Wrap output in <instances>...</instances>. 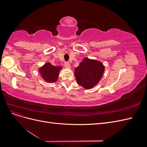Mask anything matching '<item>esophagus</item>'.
<instances>
[{
  "label": "esophagus",
  "instance_id": "esophagus-1",
  "mask_svg": "<svg viewBox=\"0 0 147 147\" xmlns=\"http://www.w3.org/2000/svg\"><path fill=\"white\" fill-rule=\"evenodd\" d=\"M64 67L66 69H70V65L69 63H67V62H65L64 63Z\"/></svg>",
  "mask_w": 147,
  "mask_h": 147
}]
</instances>
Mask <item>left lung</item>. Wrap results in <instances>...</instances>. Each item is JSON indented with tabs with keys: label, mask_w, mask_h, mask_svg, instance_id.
I'll return each instance as SVG.
<instances>
[{
	"label": "left lung",
	"mask_w": 147,
	"mask_h": 147,
	"mask_svg": "<svg viewBox=\"0 0 147 147\" xmlns=\"http://www.w3.org/2000/svg\"><path fill=\"white\" fill-rule=\"evenodd\" d=\"M104 70L105 67L100 61L84 57L75 69L74 74L78 85L89 90L98 84Z\"/></svg>",
	"instance_id": "obj_1"
}]
</instances>
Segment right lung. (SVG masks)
Segmentation results:
<instances>
[{"label":"right lung","mask_w":147,"mask_h":147,"mask_svg":"<svg viewBox=\"0 0 147 147\" xmlns=\"http://www.w3.org/2000/svg\"><path fill=\"white\" fill-rule=\"evenodd\" d=\"M63 67L61 66H55L47 62L41 67L38 69L39 72L44 80L48 83L56 82L59 77L60 70Z\"/></svg>","instance_id":"obj_1"}]
</instances>
